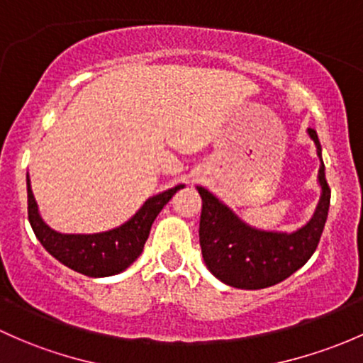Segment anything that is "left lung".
Segmentation results:
<instances>
[{
  "mask_svg": "<svg viewBox=\"0 0 363 363\" xmlns=\"http://www.w3.org/2000/svg\"><path fill=\"white\" fill-rule=\"evenodd\" d=\"M322 160L316 130L308 128ZM322 198L310 224L303 230L287 233L257 231L243 224L226 205L220 203L207 189L198 188L201 201L200 247L205 264L212 274L236 289L257 291L272 287L296 273L316 250L325 226L330 205V188L325 179V167L318 174Z\"/></svg>",
  "mask_w": 363,
  "mask_h": 363,
  "instance_id": "obj_1",
  "label": "left lung"
}]
</instances>
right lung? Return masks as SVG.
Listing matches in <instances>:
<instances>
[{
    "mask_svg": "<svg viewBox=\"0 0 363 363\" xmlns=\"http://www.w3.org/2000/svg\"><path fill=\"white\" fill-rule=\"evenodd\" d=\"M182 184L150 198L135 216L116 230L97 235H62L41 220L28 177V216L34 235L57 261L86 277H111L135 261L144 249L151 224Z\"/></svg>",
    "mask_w": 363,
    "mask_h": 363,
    "instance_id": "obj_1",
    "label": "right lung"
}]
</instances>
